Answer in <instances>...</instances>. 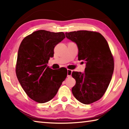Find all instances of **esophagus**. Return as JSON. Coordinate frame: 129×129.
I'll use <instances>...</instances> for the list:
<instances>
[{
  "instance_id": "34e87169",
  "label": "esophagus",
  "mask_w": 129,
  "mask_h": 129,
  "mask_svg": "<svg viewBox=\"0 0 129 129\" xmlns=\"http://www.w3.org/2000/svg\"><path fill=\"white\" fill-rule=\"evenodd\" d=\"M72 71L70 69H68L67 70V76L68 77H71L72 76Z\"/></svg>"
}]
</instances>
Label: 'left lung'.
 Segmentation results:
<instances>
[{
  "label": "left lung",
  "mask_w": 129,
  "mask_h": 129,
  "mask_svg": "<svg viewBox=\"0 0 129 129\" xmlns=\"http://www.w3.org/2000/svg\"><path fill=\"white\" fill-rule=\"evenodd\" d=\"M65 35L76 44L78 60L86 64L84 73L72 74L76 80L73 94L84 104L97 101L105 93L114 71V60L108 43L99 32L77 30L66 32Z\"/></svg>",
  "instance_id": "1"
}]
</instances>
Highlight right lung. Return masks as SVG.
Here are the masks:
<instances>
[{
  "label": "right lung",
  "mask_w": 129,
  "mask_h": 129,
  "mask_svg": "<svg viewBox=\"0 0 129 129\" xmlns=\"http://www.w3.org/2000/svg\"><path fill=\"white\" fill-rule=\"evenodd\" d=\"M65 38L63 32L39 30L23 39L19 47L16 67L17 79L28 97L45 103L56 95L67 76V69L47 66L54 48Z\"/></svg>",
  "instance_id": "obj_1"
}]
</instances>
